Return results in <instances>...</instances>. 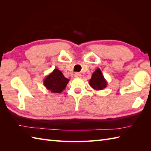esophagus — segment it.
<instances>
[{
    "label": "esophagus",
    "mask_w": 151,
    "mask_h": 151,
    "mask_svg": "<svg viewBox=\"0 0 151 151\" xmlns=\"http://www.w3.org/2000/svg\"><path fill=\"white\" fill-rule=\"evenodd\" d=\"M75 76L76 78H81V76H82V75L81 73H76L75 74Z\"/></svg>",
    "instance_id": "esophagus-1"
}]
</instances>
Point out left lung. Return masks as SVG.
Here are the masks:
<instances>
[{"instance_id": "8db88e82", "label": "left lung", "mask_w": 151, "mask_h": 151, "mask_svg": "<svg viewBox=\"0 0 151 151\" xmlns=\"http://www.w3.org/2000/svg\"><path fill=\"white\" fill-rule=\"evenodd\" d=\"M89 84L95 90H102L107 86V81L102 75L101 70L97 68L92 74L91 78L89 81Z\"/></svg>"}]
</instances>
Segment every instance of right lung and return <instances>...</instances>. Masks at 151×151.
Here are the masks:
<instances>
[{
    "label": "right lung",
    "mask_w": 151,
    "mask_h": 151,
    "mask_svg": "<svg viewBox=\"0 0 151 151\" xmlns=\"http://www.w3.org/2000/svg\"><path fill=\"white\" fill-rule=\"evenodd\" d=\"M69 81V80L64 76L62 71L56 68L44 79L43 85L53 93H60L65 88Z\"/></svg>",
    "instance_id": "obj_1"
}]
</instances>
